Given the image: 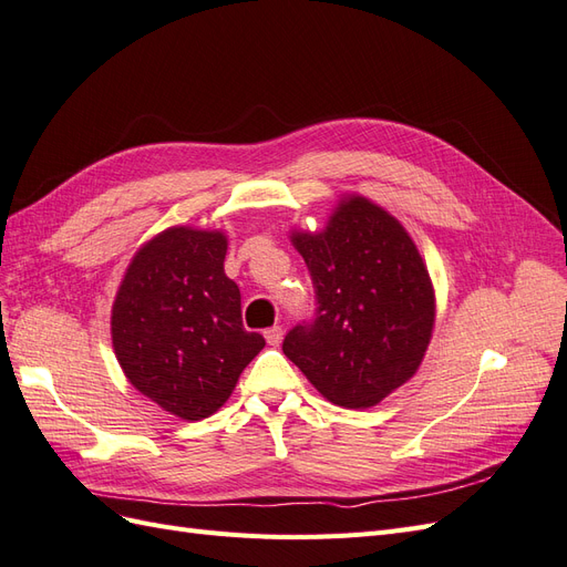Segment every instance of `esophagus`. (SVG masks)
<instances>
[{"mask_svg":"<svg viewBox=\"0 0 567 567\" xmlns=\"http://www.w3.org/2000/svg\"><path fill=\"white\" fill-rule=\"evenodd\" d=\"M264 337H266L268 346H280V343H282L285 332H282V327H270V330H266V332H264Z\"/></svg>","mask_w":567,"mask_h":567,"instance_id":"obj_1","label":"esophagus"}]
</instances>
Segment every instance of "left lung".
<instances>
[{
    "label": "left lung",
    "instance_id": "8db88e82",
    "mask_svg": "<svg viewBox=\"0 0 567 567\" xmlns=\"http://www.w3.org/2000/svg\"><path fill=\"white\" fill-rule=\"evenodd\" d=\"M316 287V318L282 351L322 398L368 410L408 383L435 327L426 261L398 218L370 197H339L324 228H291Z\"/></svg>",
    "mask_w": 567,
    "mask_h": 567
}]
</instances>
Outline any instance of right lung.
I'll list each match as a JSON object with an SVG mask.
<instances>
[{
    "mask_svg": "<svg viewBox=\"0 0 567 567\" xmlns=\"http://www.w3.org/2000/svg\"><path fill=\"white\" fill-rule=\"evenodd\" d=\"M226 251L224 230L172 226L136 249L113 301L111 337L124 377L186 422L221 408L266 346L243 327Z\"/></svg>",
    "mask_w": 567,
    "mask_h": 567,
    "instance_id": "1",
    "label": "right lung"
}]
</instances>
